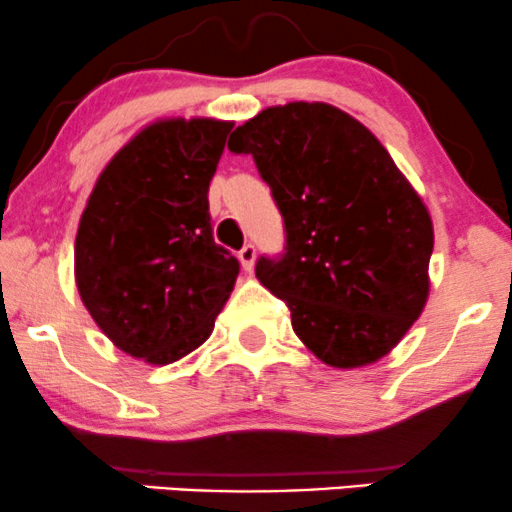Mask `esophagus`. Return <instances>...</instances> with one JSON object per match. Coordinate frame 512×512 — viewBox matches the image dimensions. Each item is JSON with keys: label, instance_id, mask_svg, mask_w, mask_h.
<instances>
[{"label": "esophagus", "instance_id": "1", "mask_svg": "<svg viewBox=\"0 0 512 512\" xmlns=\"http://www.w3.org/2000/svg\"><path fill=\"white\" fill-rule=\"evenodd\" d=\"M255 257H257V250H255V245L252 243H248V245H243V248H240V252H238V260H240V264H243V269H250L255 267Z\"/></svg>", "mask_w": 512, "mask_h": 512}]
</instances>
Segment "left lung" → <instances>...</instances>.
<instances>
[{
	"label": "left lung",
	"instance_id": "8db88e82",
	"mask_svg": "<svg viewBox=\"0 0 512 512\" xmlns=\"http://www.w3.org/2000/svg\"><path fill=\"white\" fill-rule=\"evenodd\" d=\"M250 154L284 219V252L255 264L298 339L334 368L378 361L428 298L431 216L385 146L327 103L262 110L228 142Z\"/></svg>",
	"mask_w": 512,
	"mask_h": 512
}]
</instances>
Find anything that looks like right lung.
<instances>
[{"label": "right lung", "mask_w": 512, "mask_h": 512, "mask_svg": "<svg viewBox=\"0 0 512 512\" xmlns=\"http://www.w3.org/2000/svg\"><path fill=\"white\" fill-rule=\"evenodd\" d=\"M221 120L146 127L93 187L74 245L79 296L134 358L166 366L207 342L240 262L219 243L209 182L231 132Z\"/></svg>", "instance_id": "obj_1"}]
</instances>
